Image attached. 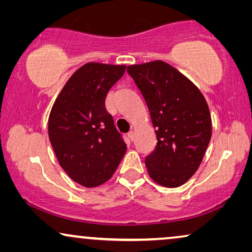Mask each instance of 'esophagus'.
Listing matches in <instances>:
<instances>
[{
  "instance_id": "obj_1",
  "label": "esophagus",
  "mask_w": 252,
  "mask_h": 252,
  "mask_svg": "<svg viewBox=\"0 0 252 252\" xmlns=\"http://www.w3.org/2000/svg\"><path fill=\"white\" fill-rule=\"evenodd\" d=\"M127 136H128V139L130 140V141H133L134 140V132H132V130H130V132L127 134Z\"/></svg>"
}]
</instances>
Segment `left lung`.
I'll return each mask as SVG.
<instances>
[{"label": "left lung", "mask_w": 252, "mask_h": 252, "mask_svg": "<svg viewBox=\"0 0 252 252\" xmlns=\"http://www.w3.org/2000/svg\"><path fill=\"white\" fill-rule=\"evenodd\" d=\"M156 128L157 146L146 157L150 178L167 188L187 182L202 163L211 140L212 122L201 91L163 61L129 65Z\"/></svg>", "instance_id": "left-lung-1"}]
</instances>
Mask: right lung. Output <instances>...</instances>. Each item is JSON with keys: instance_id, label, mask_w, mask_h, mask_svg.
<instances>
[{"instance_id": "add662e5", "label": "right lung", "mask_w": 252, "mask_h": 252, "mask_svg": "<svg viewBox=\"0 0 252 252\" xmlns=\"http://www.w3.org/2000/svg\"><path fill=\"white\" fill-rule=\"evenodd\" d=\"M125 70L126 65H82L51 108L48 133L55 155L68 177L84 187H97L111 179L126 153L105 109L108 92Z\"/></svg>"}]
</instances>
